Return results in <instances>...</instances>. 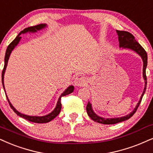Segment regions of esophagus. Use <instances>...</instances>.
I'll list each match as a JSON object with an SVG mask.
<instances>
[{"instance_id": "34e87169", "label": "esophagus", "mask_w": 153, "mask_h": 153, "mask_svg": "<svg viewBox=\"0 0 153 153\" xmlns=\"http://www.w3.org/2000/svg\"><path fill=\"white\" fill-rule=\"evenodd\" d=\"M86 83V78L84 76H83L82 75H78V76L75 77L74 80V84L76 86H83L85 85Z\"/></svg>"}]
</instances>
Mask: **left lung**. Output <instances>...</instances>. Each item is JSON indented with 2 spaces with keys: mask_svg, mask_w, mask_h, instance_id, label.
<instances>
[{
  "mask_svg": "<svg viewBox=\"0 0 153 153\" xmlns=\"http://www.w3.org/2000/svg\"><path fill=\"white\" fill-rule=\"evenodd\" d=\"M116 33L118 34V41H119V47L122 48L123 49H129L134 51L135 52L140 55L142 58L143 62V79L145 80V88L143 90V92L141 95L140 99L139 100L138 103H137L135 108L133 109V111L131 113H130L129 114L126 115L125 116L119 117V118H105L103 117H101L98 116L97 114H95V112L93 111L92 108L91 103L88 101L87 105H86V111H87V114L88 116L91 118L94 121L99 123L102 124H116L118 123L124 121L129 119L131 117L133 116V115L135 114V111H137V108H138L139 105L141 102V100L143 99V95H144L145 92L146 90V86H147V77H146V67L147 65H148V55H147V52L146 50L143 48V47L139 44L138 42L135 40L134 36L132 35L131 33H128V32L126 31H120V30H116Z\"/></svg>",
  "mask_w": 153,
  "mask_h": 153,
  "instance_id": "left-lung-1",
  "label": "left lung"
}]
</instances>
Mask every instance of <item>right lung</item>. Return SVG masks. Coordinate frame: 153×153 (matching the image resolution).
<instances>
[{
    "label": "right lung",
    "mask_w": 153,
    "mask_h": 153,
    "mask_svg": "<svg viewBox=\"0 0 153 153\" xmlns=\"http://www.w3.org/2000/svg\"><path fill=\"white\" fill-rule=\"evenodd\" d=\"M46 27H48L47 24H39V25H37L32 26V27L25 28V29H24L23 30H22L21 32H20V33L18 35V36L16 37V39H15L14 40H13V42H11L10 44L8 45V46H7L6 52H5V59H4V68H3V71H2V84H3V88H4L5 91V86H4V74L5 72V69H6L7 62H8L9 57H10L11 52H12V51L14 50V48H16L17 45H18V43L20 42V39H21V37H20V35H21V34H25V33H36V32L40 30L44 29V28H45ZM74 89V86H69V87H67V88H66L65 91H64L63 93L60 95V97H59V99H58L57 103H56V107L54 108V110L52 111L51 113H50L49 114L45 115V116H27V115L21 114V113H20L19 111H17L16 109L14 108V106L11 104V103L10 102V101H9L8 98H7V95H6V92H5V95H6L7 101H8L10 108L13 109V111H14V112L16 113L18 116L21 117V118H25V119L29 120V121H31L33 123H48V122L51 121V120H53L56 116H57L58 115H59L60 111H61V108H62V104H61L62 97H64V96L68 95V94L72 93Z\"/></svg>",
    "instance_id": "add662e5"
}]
</instances>
